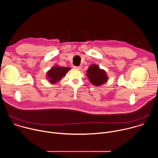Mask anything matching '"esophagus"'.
Returning a JSON list of instances; mask_svg holds the SVG:
<instances>
[{
	"label": "esophagus",
	"mask_w": 158,
	"mask_h": 158,
	"mask_svg": "<svg viewBox=\"0 0 158 158\" xmlns=\"http://www.w3.org/2000/svg\"><path fill=\"white\" fill-rule=\"evenodd\" d=\"M73 67H74V69H78V70L81 69V66H76V65H74Z\"/></svg>",
	"instance_id": "1"
}]
</instances>
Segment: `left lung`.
<instances>
[{"mask_svg":"<svg viewBox=\"0 0 158 158\" xmlns=\"http://www.w3.org/2000/svg\"><path fill=\"white\" fill-rule=\"evenodd\" d=\"M89 81L93 84L99 86L107 81V74L103 69H101L98 65H91L87 70L86 73Z\"/></svg>","mask_w":158,"mask_h":158,"instance_id":"left-lung-1","label":"left lung"}]
</instances>
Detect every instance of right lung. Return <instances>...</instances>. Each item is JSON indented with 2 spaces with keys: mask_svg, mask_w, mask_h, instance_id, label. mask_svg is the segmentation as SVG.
Returning a JSON list of instances; mask_svg holds the SVG:
<instances>
[{
  "mask_svg": "<svg viewBox=\"0 0 158 158\" xmlns=\"http://www.w3.org/2000/svg\"><path fill=\"white\" fill-rule=\"evenodd\" d=\"M70 69L71 68L69 67H64L56 65L48 72V79L51 84H55L59 82Z\"/></svg>",
  "mask_w": 158,
  "mask_h": 158,
  "instance_id": "right-lung-1",
  "label": "right lung"
}]
</instances>
